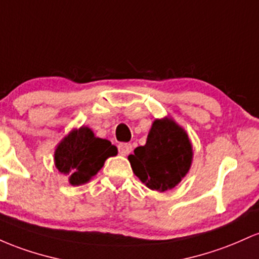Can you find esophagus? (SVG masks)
<instances>
[{"instance_id": "esophagus-1", "label": "esophagus", "mask_w": 259, "mask_h": 259, "mask_svg": "<svg viewBox=\"0 0 259 259\" xmlns=\"http://www.w3.org/2000/svg\"><path fill=\"white\" fill-rule=\"evenodd\" d=\"M118 152H120L121 155L126 156L132 152V144L130 143H120L118 144Z\"/></svg>"}]
</instances>
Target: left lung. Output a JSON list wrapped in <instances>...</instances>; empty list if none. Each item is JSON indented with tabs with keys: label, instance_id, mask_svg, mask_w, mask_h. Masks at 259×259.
Here are the masks:
<instances>
[{
	"label": "left lung",
	"instance_id": "8db88e82",
	"mask_svg": "<svg viewBox=\"0 0 259 259\" xmlns=\"http://www.w3.org/2000/svg\"><path fill=\"white\" fill-rule=\"evenodd\" d=\"M133 172L148 188L159 192L172 190L187 175L193 148L184 127L170 116L153 121L147 143L128 155Z\"/></svg>",
	"mask_w": 259,
	"mask_h": 259
}]
</instances>
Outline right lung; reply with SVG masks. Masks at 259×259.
<instances>
[{"label":"right lung","mask_w":259,"mask_h":259,"mask_svg":"<svg viewBox=\"0 0 259 259\" xmlns=\"http://www.w3.org/2000/svg\"><path fill=\"white\" fill-rule=\"evenodd\" d=\"M117 148L107 139L95 137L87 126L73 128L56 145L54 153L55 166L63 175L68 176L72 186L89 182L106 159L115 156Z\"/></svg>","instance_id":"right-lung-1"}]
</instances>
